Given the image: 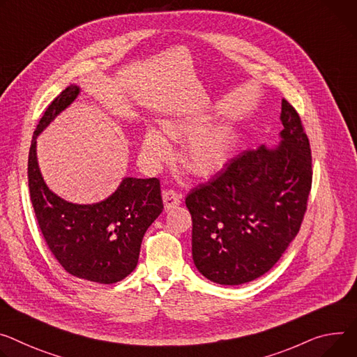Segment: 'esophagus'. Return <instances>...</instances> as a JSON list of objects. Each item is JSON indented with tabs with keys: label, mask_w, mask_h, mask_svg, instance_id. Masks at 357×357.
Wrapping results in <instances>:
<instances>
[{
	"label": "esophagus",
	"mask_w": 357,
	"mask_h": 357,
	"mask_svg": "<svg viewBox=\"0 0 357 357\" xmlns=\"http://www.w3.org/2000/svg\"><path fill=\"white\" fill-rule=\"evenodd\" d=\"M162 199H164V205H165L167 211H169L181 204V195L174 189H168V190L162 192Z\"/></svg>",
	"instance_id": "esophagus-1"
}]
</instances>
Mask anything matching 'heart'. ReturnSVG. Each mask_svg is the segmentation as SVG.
I'll use <instances>...</instances> for the list:
<instances>
[{
  "instance_id": "b5f03b06",
  "label": "heart",
  "mask_w": 357,
  "mask_h": 357,
  "mask_svg": "<svg viewBox=\"0 0 357 357\" xmlns=\"http://www.w3.org/2000/svg\"><path fill=\"white\" fill-rule=\"evenodd\" d=\"M198 123L168 125L167 131L172 137H192L201 132ZM232 151V137L226 129H212L190 138L188 142L183 159L186 167L198 175H211L218 172L228 160ZM169 144L156 129H149L142 144L144 159L149 167H156L160 160L168 158Z\"/></svg>"
}]
</instances>
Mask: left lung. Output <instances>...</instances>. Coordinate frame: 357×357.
Listing matches in <instances>:
<instances>
[{
	"label": "left lung",
	"mask_w": 357,
	"mask_h": 357,
	"mask_svg": "<svg viewBox=\"0 0 357 357\" xmlns=\"http://www.w3.org/2000/svg\"><path fill=\"white\" fill-rule=\"evenodd\" d=\"M280 121L278 148L243 151L185 198L193 262L219 284H242L266 273L301 229L312 188L310 144L286 100Z\"/></svg>",
	"instance_id": "1"
}]
</instances>
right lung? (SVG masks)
Instances as JSON below:
<instances>
[{
	"label": "right lung",
	"mask_w": 357,
	"mask_h": 357,
	"mask_svg": "<svg viewBox=\"0 0 357 357\" xmlns=\"http://www.w3.org/2000/svg\"><path fill=\"white\" fill-rule=\"evenodd\" d=\"M79 92L71 85L48 105L32 137L28 155L29 197L54 257L75 278L116 283L138 264L142 238L164 209L158 178H125L115 193L95 205H74L45 185L37 162V137Z\"/></svg>",
	"instance_id": "1"
}]
</instances>
